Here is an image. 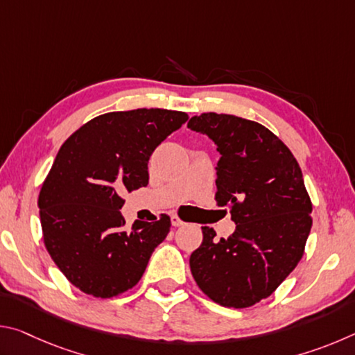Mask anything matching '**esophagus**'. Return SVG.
Listing matches in <instances>:
<instances>
[{"label": "esophagus", "mask_w": 355, "mask_h": 355, "mask_svg": "<svg viewBox=\"0 0 355 355\" xmlns=\"http://www.w3.org/2000/svg\"><path fill=\"white\" fill-rule=\"evenodd\" d=\"M171 220H172V225H173V227H180V225L184 224V222H183L182 219H180L177 214H172V216H171Z\"/></svg>", "instance_id": "obj_1"}]
</instances>
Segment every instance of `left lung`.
<instances>
[{
	"label": "left lung",
	"mask_w": 355,
	"mask_h": 355,
	"mask_svg": "<svg viewBox=\"0 0 355 355\" xmlns=\"http://www.w3.org/2000/svg\"><path fill=\"white\" fill-rule=\"evenodd\" d=\"M188 128L218 146L214 199L230 208L235 233L203 241L191 254L192 277L222 307L245 309L277 290L304 255L311 200L296 158L272 131L254 120L203 112Z\"/></svg>",
	"instance_id": "8db88e82"
}]
</instances>
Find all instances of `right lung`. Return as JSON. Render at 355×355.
Returning a JSON list of instances; mask_svg holds the SVG:
<instances>
[{
    "label": "right lung",
    "instance_id": "add662e5",
    "mask_svg": "<svg viewBox=\"0 0 355 355\" xmlns=\"http://www.w3.org/2000/svg\"><path fill=\"white\" fill-rule=\"evenodd\" d=\"M182 111L141 107L89 120L62 144L39 194L44 243L71 285L94 297L133 288L171 218L125 227L123 192L148 184V159L188 120Z\"/></svg>",
    "mask_w": 355,
    "mask_h": 355
}]
</instances>
